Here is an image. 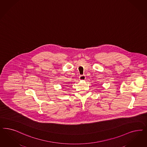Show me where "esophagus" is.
I'll list each match as a JSON object with an SVG mask.
<instances>
[{
	"mask_svg": "<svg viewBox=\"0 0 147 147\" xmlns=\"http://www.w3.org/2000/svg\"><path fill=\"white\" fill-rule=\"evenodd\" d=\"M85 78L86 77H85V75H81V76H80V77H79L80 80H81V81L85 80Z\"/></svg>",
	"mask_w": 147,
	"mask_h": 147,
	"instance_id": "34e87169",
	"label": "esophagus"
}]
</instances>
